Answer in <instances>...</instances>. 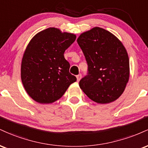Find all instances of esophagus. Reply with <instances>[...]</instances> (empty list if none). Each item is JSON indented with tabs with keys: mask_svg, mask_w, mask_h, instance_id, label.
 Returning <instances> with one entry per match:
<instances>
[{
	"mask_svg": "<svg viewBox=\"0 0 148 148\" xmlns=\"http://www.w3.org/2000/svg\"><path fill=\"white\" fill-rule=\"evenodd\" d=\"M81 79V74H79V75L76 76V79H77V81H79Z\"/></svg>",
	"mask_w": 148,
	"mask_h": 148,
	"instance_id": "1",
	"label": "esophagus"
}]
</instances>
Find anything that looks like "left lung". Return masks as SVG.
<instances>
[{
  "instance_id": "8db88e82",
  "label": "left lung",
  "mask_w": 148,
  "mask_h": 148,
  "mask_svg": "<svg viewBox=\"0 0 148 148\" xmlns=\"http://www.w3.org/2000/svg\"><path fill=\"white\" fill-rule=\"evenodd\" d=\"M77 42L88 66V75L79 81L80 88L98 103L115 101L130 79V60L123 43L99 27L81 33Z\"/></svg>"
}]
</instances>
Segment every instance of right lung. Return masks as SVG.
<instances>
[{"instance_id":"1","label":"right lung","mask_w":148,"mask_h":148,"mask_svg":"<svg viewBox=\"0 0 148 148\" xmlns=\"http://www.w3.org/2000/svg\"><path fill=\"white\" fill-rule=\"evenodd\" d=\"M76 37L73 33L49 28L37 33L28 43L22 58L21 78L26 92L35 101H57L76 81L64 57Z\"/></svg>"}]
</instances>
